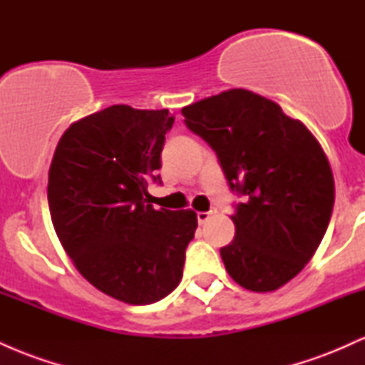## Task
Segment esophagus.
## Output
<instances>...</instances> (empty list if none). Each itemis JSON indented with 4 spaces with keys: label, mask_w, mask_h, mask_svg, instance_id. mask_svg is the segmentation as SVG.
Returning <instances> with one entry per match:
<instances>
[{
    "label": "esophagus",
    "mask_w": 365,
    "mask_h": 365,
    "mask_svg": "<svg viewBox=\"0 0 365 365\" xmlns=\"http://www.w3.org/2000/svg\"><path fill=\"white\" fill-rule=\"evenodd\" d=\"M215 209H211V211H199L197 212V221H199V225H204L206 223V221L209 220V217H211L212 215H215Z\"/></svg>",
    "instance_id": "1"
}]
</instances>
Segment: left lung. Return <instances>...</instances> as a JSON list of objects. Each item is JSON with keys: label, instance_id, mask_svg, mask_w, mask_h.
Listing matches in <instances>:
<instances>
[{"label": "left lung", "instance_id": "obj_1", "mask_svg": "<svg viewBox=\"0 0 365 365\" xmlns=\"http://www.w3.org/2000/svg\"><path fill=\"white\" fill-rule=\"evenodd\" d=\"M182 115L245 199L232 216L235 238L220 250L226 271L247 290H278L311 261L328 230L334 182L324 150L302 121L245 89L202 99Z\"/></svg>", "mask_w": 365, "mask_h": 365}]
</instances>
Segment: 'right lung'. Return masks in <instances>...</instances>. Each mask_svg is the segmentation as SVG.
<instances>
[{
	"label": "right lung",
	"instance_id": "1",
	"mask_svg": "<svg viewBox=\"0 0 365 365\" xmlns=\"http://www.w3.org/2000/svg\"><path fill=\"white\" fill-rule=\"evenodd\" d=\"M168 110L115 104L70 125L49 168V215L63 249L98 290L132 305L178 287L197 216L156 211L149 182L161 183Z\"/></svg>",
	"mask_w": 365,
	"mask_h": 365
}]
</instances>
